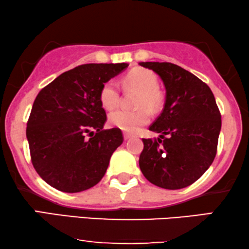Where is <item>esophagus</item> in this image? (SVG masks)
Listing matches in <instances>:
<instances>
[{"mask_svg": "<svg viewBox=\"0 0 249 249\" xmlns=\"http://www.w3.org/2000/svg\"><path fill=\"white\" fill-rule=\"evenodd\" d=\"M132 137L131 134H129V132H124V141H128V139H130Z\"/></svg>", "mask_w": 249, "mask_h": 249, "instance_id": "1", "label": "esophagus"}]
</instances>
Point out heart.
I'll list each match as a JSON object with an SVG mask.
<instances>
[{"mask_svg": "<svg viewBox=\"0 0 249 249\" xmlns=\"http://www.w3.org/2000/svg\"><path fill=\"white\" fill-rule=\"evenodd\" d=\"M124 86L139 91L136 102V111L117 110L108 117L110 124L124 131L135 132L142 125H145L151 119V112H156L163 105V95L159 89L158 78L151 70L134 69L124 78ZM102 105L107 110H112L120 101V89L117 83L108 80L103 85L100 93Z\"/></svg>", "mask_w": 249, "mask_h": 249, "instance_id": "heart-1", "label": "heart"}]
</instances>
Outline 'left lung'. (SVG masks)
<instances>
[{
  "instance_id": "left-lung-1",
  "label": "left lung",
  "mask_w": 249,
  "mask_h": 249,
  "mask_svg": "<svg viewBox=\"0 0 249 249\" xmlns=\"http://www.w3.org/2000/svg\"><path fill=\"white\" fill-rule=\"evenodd\" d=\"M158 73L165 87L162 113L142 138L139 168L153 185L181 189L198 180L216 155L221 114L212 90L199 78L169 62H141Z\"/></svg>"
}]
</instances>
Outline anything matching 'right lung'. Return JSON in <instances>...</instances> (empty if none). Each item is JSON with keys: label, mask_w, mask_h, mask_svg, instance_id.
Masks as SVG:
<instances>
[{"label": "right lung", "mask_w": 249, "mask_h": 249, "mask_svg": "<svg viewBox=\"0 0 249 249\" xmlns=\"http://www.w3.org/2000/svg\"><path fill=\"white\" fill-rule=\"evenodd\" d=\"M128 63H88L66 71L37 95L27 124L34 168L64 193L89 189L103 178L124 142L119 128L103 129V85Z\"/></svg>", "instance_id": "1"}]
</instances>
